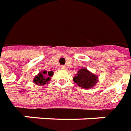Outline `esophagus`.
I'll return each instance as SVG.
<instances>
[{
  "instance_id": "obj_1",
  "label": "esophagus",
  "mask_w": 131,
  "mask_h": 131,
  "mask_svg": "<svg viewBox=\"0 0 131 131\" xmlns=\"http://www.w3.org/2000/svg\"><path fill=\"white\" fill-rule=\"evenodd\" d=\"M60 69H61V70H66L67 69V67L64 65H62L60 67Z\"/></svg>"
}]
</instances>
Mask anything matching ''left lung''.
<instances>
[{"mask_svg":"<svg viewBox=\"0 0 131 131\" xmlns=\"http://www.w3.org/2000/svg\"><path fill=\"white\" fill-rule=\"evenodd\" d=\"M73 80L80 87L83 88H92L98 82V76L93 74L86 68H82L79 70L75 74Z\"/></svg>","mask_w":131,"mask_h":131,"instance_id":"left-lung-1","label":"left lung"}]
</instances>
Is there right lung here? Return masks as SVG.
<instances>
[{
  "instance_id": "1",
  "label": "right lung",
  "mask_w": 131,
  "mask_h": 131,
  "mask_svg": "<svg viewBox=\"0 0 131 131\" xmlns=\"http://www.w3.org/2000/svg\"><path fill=\"white\" fill-rule=\"evenodd\" d=\"M53 72L52 71L47 72V71L43 70L42 72H39L38 75L35 77L33 83L38 85H44L45 84L48 83L49 82V80H51L50 77L53 76Z\"/></svg>"
}]
</instances>
